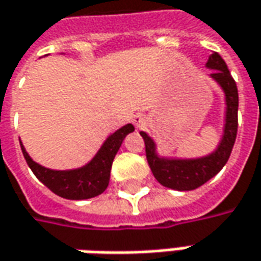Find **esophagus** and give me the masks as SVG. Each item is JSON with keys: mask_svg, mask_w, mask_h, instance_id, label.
I'll use <instances>...</instances> for the list:
<instances>
[{"mask_svg": "<svg viewBox=\"0 0 261 261\" xmlns=\"http://www.w3.org/2000/svg\"><path fill=\"white\" fill-rule=\"evenodd\" d=\"M145 116H143V114H136V116L133 117V123H134V125L137 127V128H141V127H144L145 125Z\"/></svg>", "mask_w": 261, "mask_h": 261, "instance_id": "34e87169", "label": "esophagus"}]
</instances>
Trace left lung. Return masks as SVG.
Masks as SVG:
<instances>
[{
  "label": "left lung",
  "mask_w": 261,
  "mask_h": 261,
  "mask_svg": "<svg viewBox=\"0 0 261 261\" xmlns=\"http://www.w3.org/2000/svg\"><path fill=\"white\" fill-rule=\"evenodd\" d=\"M205 68L213 70L208 77L221 88L226 106L223 133L219 144L212 153L194 159L160 155L157 151V143L145 131H140V136L144 138L147 161L154 177L161 186L173 190L190 191L203 186L226 166L234 145L239 111L237 86L224 60L217 53H212L208 56Z\"/></svg>",
  "instance_id": "obj_1"
}]
</instances>
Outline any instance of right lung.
I'll use <instances>...</instances> for the list:
<instances>
[{
    "label": "right lung",
    "mask_w": 261,
    "mask_h": 261,
    "mask_svg": "<svg viewBox=\"0 0 261 261\" xmlns=\"http://www.w3.org/2000/svg\"><path fill=\"white\" fill-rule=\"evenodd\" d=\"M133 131H134V125L125 124L121 128L111 133L104 140L100 150L95 153L91 160L81 167L70 168V170H53V168L44 167L30 157L21 140L19 144L27 164L44 186H47L49 190L60 197L68 198V200H87L100 196L101 193L106 191L110 182L113 160L123 144L124 138Z\"/></svg>",
    "instance_id": "obj_1"
}]
</instances>
